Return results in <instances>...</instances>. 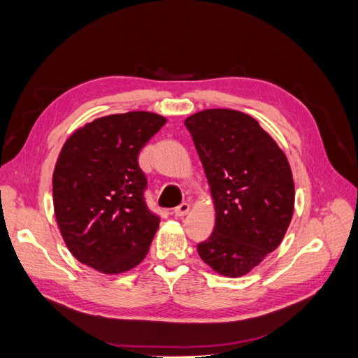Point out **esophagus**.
I'll list each match as a JSON object with an SVG mask.
<instances>
[{
    "mask_svg": "<svg viewBox=\"0 0 358 358\" xmlns=\"http://www.w3.org/2000/svg\"><path fill=\"white\" fill-rule=\"evenodd\" d=\"M189 210H191V205L189 203H181V205H178L177 208H175L173 210V214L177 217H183V216H186L187 213H189Z\"/></svg>",
    "mask_w": 358,
    "mask_h": 358,
    "instance_id": "obj_1",
    "label": "esophagus"
}]
</instances>
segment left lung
Here are the masks:
<instances>
[{
  "label": "left lung",
  "instance_id": "8db88e82",
  "mask_svg": "<svg viewBox=\"0 0 358 358\" xmlns=\"http://www.w3.org/2000/svg\"><path fill=\"white\" fill-rule=\"evenodd\" d=\"M210 186L216 224L197 245L224 277H243L283 241L294 213L287 155L249 114L203 109L185 120Z\"/></svg>",
  "mask_w": 358,
  "mask_h": 358
}]
</instances>
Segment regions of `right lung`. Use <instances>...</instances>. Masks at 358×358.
Returning <instances> with one entry per match:
<instances>
[{
    "label": "right lung",
    "mask_w": 358,
    "mask_h": 358,
    "mask_svg": "<svg viewBox=\"0 0 358 358\" xmlns=\"http://www.w3.org/2000/svg\"><path fill=\"white\" fill-rule=\"evenodd\" d=\"M167 122L150 111L99 117L76 128L53 172L61 236L78 262L122 274L145 258L161 219L148 211L138 157Z\"/></svg>",
    "instance_id": "obj_1"
}]
</instances>
